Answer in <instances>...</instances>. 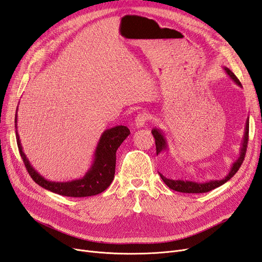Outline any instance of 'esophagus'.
<instances>
[{"label":"esophagus","instance_id":"34e87169","mask_svg":"<svg viewBox=\"0 0 262 262\" xmlns=\"http://www.w3.org/2000/svg\"><path fill=\"white\" fill-rule=\"evenodd\" d=\"M148 114L147 113H141L137 116L136 118V121H134V123H136V125L138 126V128H142V126H144L145 123L147 122L148 120Z\"/></svg>","mask_w":262,"mask_h":262}]
</instances>
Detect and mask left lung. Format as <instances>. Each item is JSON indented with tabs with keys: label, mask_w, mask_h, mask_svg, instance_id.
Returning a JSON list of instances; mask_svg holds the SVG:
<instances>
[{
	"label": "left lung",
	"mask_w": 262,
	"mask_h": 262,
	"mask_svg": "<svg viewBox=\"0 0 262 262\" xmlns=\"http://www.w3.org/2000/svg\"><path fill=\"white\" fill-rule=\"evenodd\" d=\"M225 72L227 73V75L232 78V80L242 87V84L239 82L238 78L235 76V74L232 72L231 70L228 68L224 67ZM248 133H249V119H247L246 121V126H245V133H244V138H243V142H242V146H241V150H239V156L237 160L232 164V167L229 169L227 175L222 178V179H213V180H209L205 182H196V181H191V180H186V179H169L166 178L165 176H163L161 172L160 176L163 179V181L165 182L167 187H169L171 190H175V191L178 192H184V193H203V192H209L211 190L215 189L222 185H224L225 182H227L229 179H231L235 173L237 172V170L239 169V167L242 166L244 158L246 155V150H247V144H248ZM152 134L155 139V145H156V154L158 155L161 152H164V150L168 149V144H167V140L165 138V134L161 129L154 128L152 130Z\"/></svg>",
	"instance_id": "left-lung-1"
}]
</instances>
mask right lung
I'll return each instance as SVG.
<instances>
[{"label":"right lung","mask_w":262,"mask_h":262,"mask_svg":"<svg viewBox=\"0 0 262 262\" xmlns=\"http://www.w3.org/2000/svg\"><path fill=\"white\" fill-rule=\"evenodd\" d=\"M15 129H16V141L19 153L30 177L37 185L51 192L72 198L96 195L105 191L115 177L117 149L130 134V130L124 125H117L112 129L105 130L100 136L96 149H95L91 167L86 171L84 177L72 181L59 182L46 179L29 163L23 150L17 132V113L15 115Z\"/></svg>","instance_id":"1"}]
</instances>
